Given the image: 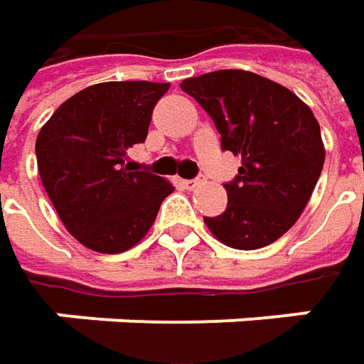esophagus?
Returning a JSON list of instances; mask_svg holds the SVG:
<instances>
[{
	"instance_id": "1",
	"label": "esophagus",
	"mask_w": 364,
	"mask_h": 364,
	"mask_svg": "<svg viewBox=\"0 0 364 364\" xmlns=\"http://www.w3.org/2000/svg\"><path fill=\"white\" fill-rule=\"evenodd\" d=\"M182 184H184V188L194 190V188H198V186L203 184V180H200V178H194V180H182Z\"/></svg>"
}]
</instances>
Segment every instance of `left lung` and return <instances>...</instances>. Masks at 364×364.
Listing matches in <instances>:
<instances>
[{
	"label": "left lung",
	"mask_w": 364,
	"mask_h": 364,
	"mask_svg": "<svg viewBox=\"0 0 364 364\" xmlns=\"http://www.w3.org/2000/svg\"><path fill=\"white\" fill-rule=\"evenodd\" d=\"M213 117L220 146L241 158L225 184L223 215L204 217L208 231L232 249H261L286 235L304 213L324 166L312 109L279 82L249 70H215L182 80Z\"/></svg>",
	"instance_id": "left-lung-1"
}]
</instances>
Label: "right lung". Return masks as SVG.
<instances>
[{
	"mask_svg": "<svg viewBox=\"0 0 364 364\" xmlns=\"http://www.w3.org/2000/svg\"><path fill=\"white\" fill-rule=\"evenodd\" d=\"M170 82L123 80L82 89L54 111L36 139L38 172L58 217L78 243L123 253L151 229L174 186L133 168L156 103Z\"/></svg>",
	"mask_w": 364,
	"mask_h": 364,
	"instance_id": "obj_1",
	"label": "right lung"
}]
</instances>
